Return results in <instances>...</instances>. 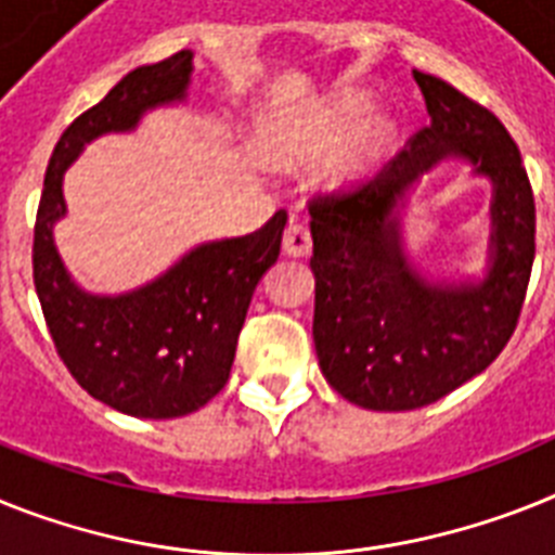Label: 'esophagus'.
I'll return each instance as SVG.
<instances>
[{
  "mask_svg": "<svg viewBox=\"0 0 555 555\" xmlns=\"http://www.w3.org/2000/svg\"><path fill=\"white\" fill-rule=\"evenodd\" d=\"M313 248V240H310V228H307L305 220L293 217L291 225L285 231V254L291 256H307Z\"/></svg>",
  "mask_w": 555,
  "mask_h": 555,
  "instance_id": "obj_1",
  "label": "esophagus"
}]
</instances>
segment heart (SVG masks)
<instances>
[{
	"instance_id": "heart-1",
	"label": "heart",
	"mask_w": 555,
	"mask_h": 555,
	"mask_svg": "<svg viewBox=\"0 0 555 555\" xmlns=\"http://www.w3.org/2000/svg\"><path fill=\"white\" fill-rule=\"evenodd\" d=\"M361 109H364V104H356V106H352V115H361ZM386 138H389V129H386V127H372L370 132H366L364 157L378 155L380 146H384V143H386Z\"/></svg>"
}]
</instances>
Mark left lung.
I'll list each match as a JSON object with an SVG mask.
<instances>
[{
    "mask_svg": "<svg viewBox=\"0 0 555 555\" xmlns=\"http://www.w3.org/2000/svg\"><path fill=\"white\" fill-rule=\"evenodd\" d=\"M412 76L428 127L366 183L310 199L319 366L341 398L375 412L428 406L486 370L514 335L537 254L533 189L514 138L443 78ZM449 154L494 183L492 264L479 286L423 280L391 217L408 185Z\"/></svg>",
    "mask_w": 555,
    "mask_h": 555,
    "instance_id": "left-lung-1",
    "label": "left lung"
}]
</instances>
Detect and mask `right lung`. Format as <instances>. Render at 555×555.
<instances>
[{
	"mask_svg": "<svg viewBox=\"0 0 555 555\" xmlns=\"http://www.w3.org/2000/svg\"><path fill=\"white\" fill-rule=\"evenodd\" d=\"M191 50L132 69L78 115L53 149L33 228V282L55 352L106 406L169 421L197 412L228 384L250 296L279 259L287 211L236 240L206 242L160 279L124 296H92L69 279L53 245L64 217L62 177L83 143L134 129L152 106L183 101Z\"/></svg>",
	"mask_w": 555,
	"mask_h": 555,
	"instance_id": "right-lung-1",
	"label": "right lung"
}]
</instances>
